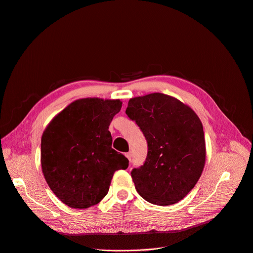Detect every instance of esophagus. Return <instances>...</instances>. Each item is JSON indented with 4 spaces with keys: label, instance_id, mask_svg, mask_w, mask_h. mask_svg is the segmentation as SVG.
<instances>
[{
    "label": "esophagus",
    "instance_id": "esophagus-1",
    "mask_svg": "<svg viewBox=\"0 0 253 253\" xmlns=\"http://www.w3.org/2000/svg\"><path fill=\"white\" fill-rule=\"evenodd\" d=\"M126 157L128 159V161L131 160V153H130V151H128V153L126 154Z\"/></svg>",
    "mask_w": 253,
    "mask_h": 253
}]
</instances>
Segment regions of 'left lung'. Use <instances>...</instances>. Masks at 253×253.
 Masks as SVG:
<instances>
[{
    "instance_id": "obj_1",
    "label": "left lung",
    "mask_w": 253,
    "mask_h": 253,
    "mask_svg": "<svg viewBox=\"0 0 253 253\" xmlns=\"http://www.w3.org/2000/svg\"><path fill=\"white\" fill-rule=\"evenodd\" d=\"M127 117L147 141V157L130 172L135 189L148 203H178L194 187L206 165L203 124L179 99L161 92L128 100Z\"/></svg>"
}]
</instances>
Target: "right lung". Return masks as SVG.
<instances>
[{
	"instance_id": "1",
	"label": "right lung",
	"mask_w": 253,
	"mask_h": 253,
	"mask_svg": "<svg viewBox=\"0 0 253 253\" xmlns=\"http://www.w3.org/2000/svg\"><path fill=\"white\" fill-rule=\"evenodd\" d=\"M120 99L80 98L59 113L42 132L41 165L46 183L72 209L97 205L113 175L128 160L112 147L109 130L121 111Z\"/></svg>"
}]
</instances>
